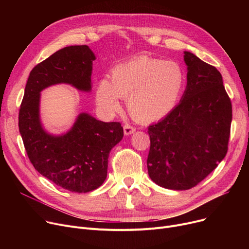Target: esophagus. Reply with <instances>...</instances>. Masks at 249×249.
Segmentation results:
<instances>
[{"instance_id": "34e87169", "label": "esophagus", "mask_w": 249, "mask_h": 249, "mask_svg": "<svg viewBox=\"0 0 249 249\" xmlns=\"http://www.w3.org/2000/svg\"><path fill=\"white\" fill-rule=\"evenodd\" d=\"M123 128H124V134L125 135H130V134H132L135 131V128L133 126L130 125V124H125Z\"/></svg>"}]
</instances>
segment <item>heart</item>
Wrapping results in <instances>:
<instances>
[{"instance_id": "heart-1", "label": "heart", "mask_w": 249, "mask_h": 249, "mask_svg": "<svg viewBox=\"0 0 249 249\" xmlns=\"http://www.w3.org/2000/svg\"><path fill=\"white\" fill-rule=\"evenodd\" d=\"M186 75L176 61L138 56L114 69L112 81L103 78L96 99L108 115L121 110L128 98L132 115L142 121L159 120L171 112L181 96Z\"/></svg>"}]
</instances>
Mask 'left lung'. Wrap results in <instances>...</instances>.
<instances>
[{"mask_svg":"<svg viewBox=\"0 0 249 249\" xmlns=\"http://www.w3.org/2000/svg\"><path fill=\"white\" fill-rule=\"evenodd\" d=\"M187 88L178 106L148 126L150 178L169 190H189L210 175L228 150L232 105L220 71L185 51Z\"/></svg>","mask_w":249,"mask_h":249,"instance_id":"8db88e82","label":"left lung"}]
</instances>
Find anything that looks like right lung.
Here are the masks:
<instances>
[{"instance_id": "1", "label": "right lung", "mask_w": 249, "mask_h": 249, "mask_svg": "<svg viewBox=\"0 0 249 249\" xmlns=\"http://www.w3.org/2000/svg\"><path fill=\"white\" fill-rule=\"evenodd\" d=\"M95 58L89 46L72 45L38 63L29 74L19 110V131L29 160L39 174L73 193L94 191L106 179L109 153L123 138V127L82 113L68 133L49 135L39 119L40 91L61 83L90 90Z\"/></svg>"}]
</instances>
